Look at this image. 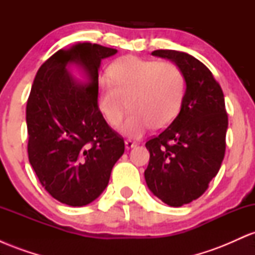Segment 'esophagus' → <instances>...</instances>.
<instances>
[{"label": "esophagus", "mask_w": 255, "mask_h": 255, "mask_svg": "<svg viewBox=\"0 0 255 255\" xmlns=\"http://www.w3.org/2000/svg\"><path fill=\"white\" fill-rule=\"evenodd\" d=\"M125 145H126V148H127V150H129V148H133L134 146H136V142L131 141V140H126Z\"/></svg>", "instance_id": "obj_1"}]
</instances>
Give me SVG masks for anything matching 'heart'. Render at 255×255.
Listing matches in <instances>:
<instances>
[{
  "mask_svg": "<svg viewBox=\"0 0 255 255\" xmlns=\"http://www.w3.org/2000/svg\"><path fill=\"white\" fill-rule=\"evenodd\" d=\"M110 81L98 86V108L113 127L120 125L128 108L131 115L121 126L122 134L140 137L152 127L163 129L177 116L186 80L176 63L157 62L136 56L116 61L109 68Z\"/></svg>",
  "mask_w": 255,
  "mask_h": 255,
  "instance_id": "obj_1",
  "label": "heart"
}]
</instances>
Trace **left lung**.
<instances>
[{"mask_svg":"<svg viewBox=\"0 0 255 255\" xmlns=\"http://www.w3.org/2000/svg\"><path fill=\"white\" fill-rule=\"evenodd\" d=\"M152 55L180 67L186 91L176 119L146 142L150 162L145 180L163 203L180 207L204 194L223 162L228 129L224 95L211 71L192 55L176 50Z\"/></svg>","mask_w":255,"mask_h":255,"instance_id":"8db88e82","label":"left lung"}]
</instances>
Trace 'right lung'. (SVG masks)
I'll use <instances>...</instances> for the list:
<instances>
[{"mask_svg":"<svg viewBox=\"0 0 255 255\" xmlns=\"http://www.w3.org/2000/svg\"><path fill=\"white\" fill-rule=\"evenodd\" d=\"M116 49L78 43L61 49L38 69L26 105L28 159L45 191L60 203L85 206L103 193L125 152L124 137L98 108V69ZM78 64L87 83L66 66Z\"/></svg>","mask_w":255,"mask_h":255,"instance_id":"right-lung-1","label":"right lung"}]
</instances>
